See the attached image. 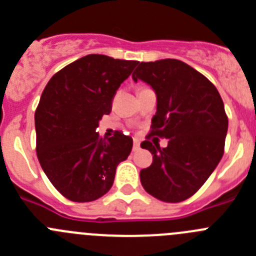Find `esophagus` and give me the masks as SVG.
Here are the masks:
<instances>
[{"label": "esophagus", "instance_id": "esophagus-1", "mask_svg": "<svg viewBox=\"0 0 256 256\" xmlns=\"http://www.w3.org/2000/svg\"><path fill=\"white\" fill-rule=\"evenodd\" d=\"M140 150V142L138 140H134L133 141V151H138Z\"/></svg>", "mask_w": 256, "mask_h": 256}]
</instances>
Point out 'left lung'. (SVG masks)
Listing matches in <instances>:
<instances>
[{"mask_svg":"<svg viewBox=\"0 0 256 256\" xmlns=\"http://www.w3.org/2000/svg\"><path fill=\"white\" fill-rule=\"evenodd\" d=\"M152 87L158 98L151 132L142 148L152 164L140 172L146 192L165 202L191 198L206 182L224 152L228 118L216 86L176 58L141 62L132 74ZM151 135L168 138L162 149Z\"/></svg>","mask_w":256,"mask_h":256,"instance_id":"1","label":"left lung"}]
</instances>
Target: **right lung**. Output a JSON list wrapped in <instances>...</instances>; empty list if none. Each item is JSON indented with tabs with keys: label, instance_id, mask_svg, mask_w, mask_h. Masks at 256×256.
<instances>
[{
	"label": "right lung",
	"instance_id": "right-lung-1",
	"mask_svg": "<svg viewBox=\"0 0 256 256\" xmlns=\"http://www.w3.org/2000/svg\"><path fill=\"white\" fill-rule=\"evenodd\" d=\"M137 64L92 54L62 68L42 92L34 115L38 160L70 201L90 202L105 195L118 164L130 154L132 137L115 130L102 138L96 128Z\"/></svg>",
	"mask_w": 256,
	"mask_h": 256
}]
</instances>
